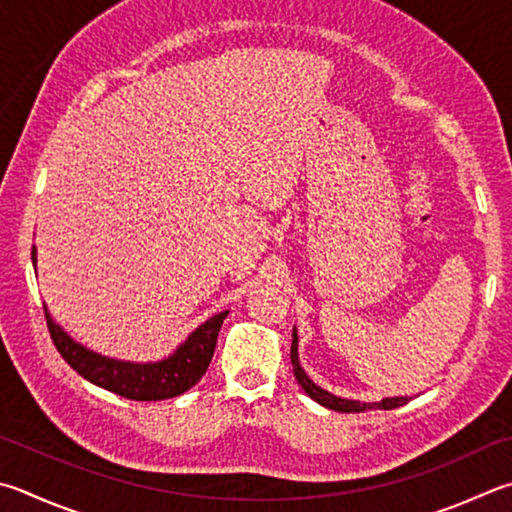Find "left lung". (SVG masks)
Instances as JSON below:
<instances>
[{
	"instance_id": "8db88e82",
	"label": "left lung",
	"mask_w": 512,
	"mask_h": 512,
	"mask_svg": "<svg viewBox=\"0 0 512 512\" xmlns=\"http://www.w3.org/2000/svg\"><path fill=\"white\" fill-rule=\"evenodd\" d=\"M291 362H293V371H295V378L297 383L302 385V389L306 394H309L315 403H320L324 407H329V410H336V412H365V410H394L398 405H405L410 398L401 396V398H383L380 403H358V401H347V398H338L329 392H324L322 387H318L313 383V380L304 374V369L300 367V360H297V333H293V345H291Z\"/></svg>"
}]
</instances>
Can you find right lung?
Returning a JSON list of instances; mask_svg holds the SVG:
<instances>
[{
	"mask_svg": "<svg viewBox=\"0 0 512 512\" xmlns=\"http://www.w3.org/2000/svg\"><path fill=\"white\" fill-rule=\"evenodd\" d=\"M33 266H35V248H33ZM228 311L217 313L215 318L203 322L192 336L176 349L170 358L150 365H134V362H120L100 356L73 342L58 324L51 320L44 306L46 327H49L51 340L60 356L78 371L82 378L91 383L109 389L129 401H165L183 392H188L206 374L217 347V336L221 324H224Z\"/></svg>",
	"mask_w": 512,
	"mask_h": 512,
	"instance_id": "add662e5",
	"label": "right lung"
}]
</instances>
